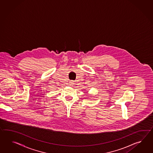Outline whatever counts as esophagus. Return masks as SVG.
<instances>
[{"label":"esophagus","mask_w":153,"mask_h":153,"mask_svg":"<svg viewBox=\"0 0 153 153\" xmlns=\"http://www.w3.org/2000/svg\"><path fill=\"white\" fill-rule=\"evenodd\" d=\"M73 83H74V82H73V81H71V82H70V84L71 85H72V84H74Z\"/></svg>","instance_id":"obj_1"}]
</instances>
